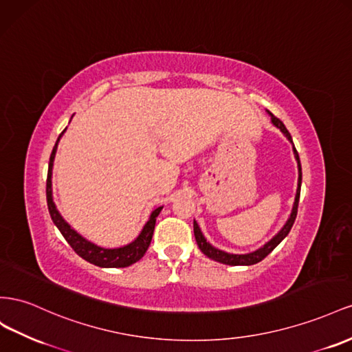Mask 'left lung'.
<instances>
[{"mask_svg": "<svg viewBox=\"0 0 352 352\" xmlns=\"http://www.w3.org/2000/svg\"><path fill=\"white\" fill-rule=\"evenodd\" d=\"M268 113L271 116L272 124H274L275 127H277V129H280V130L283 131V135L286 136V138L292 142V145H293L292 136H290V133L287 131L286 126H284L283 122H281L277 117H274L270 111H268ZM293 154H294V158H296V161H298V170H299L298 189H296V197H294V203H293V208H292L290 217L287 219L286 225H284V226L281 228L280 232H278L277 235H274L272 239H271L267 244H265L263 247H261V249H258V250H254V252H252V253H247V254H232V253H226V252H223V250L216 249V247H213L210 243H208V241L204 239V235H203L201 230H199L198 223L194 221V235H195L197 244H198V247H199V250H201V252L207 256V258H210V259H213V261H216V262L225 263V265H232V267H239V265H254V263H258V262H261L262 259L267 258V256L275 249V247H277L284 239H286L287 234H289L290 230H292L293 223H294V219H296L298 206H299V197H300V184H302L300 160H299L298 151H296V148H294V145H293Z\"/></svg>", "mask_w": 352, "mask_h": 352, "instance_id": "obj_1", "label": "left lung"}]
</instances>
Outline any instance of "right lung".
<instances>
[{
    "label": "right lung",
    "mask_w": 352,
    "mask_h": 352,
    "mask_svg": "<svg viewBox=\"0 0 352 352\" xmlns=\"http://www.w3.org/2000/svg\"><path fill=\"white\" fill-rule=\"evenodd\" d=\"M65 130L60 133L58 140H56V145L52 151L50 161H49V173H47L45 195H47V206H49L52 221L54 222L56 226H58V230L65 236V240L68 241V244L72 247L74 252L77 253L78 256H81L82 259H85L93 265H96V267H100V268H126V267H130L131 263H135L139 259L144 258V254H145V252L148 250V247L151 244V240H153L157 216L160 214L161 208H163V207H157L155 210L151 213L149 221L145 223L144 230L140 231V234L138 235V239L135 241H131V243L122 245V247H118V249H105V247H99L98 244L85 240L82 235H80L77 231L74 230V228H71V225L68 222L63 219L62 214L59 213L58 208H56V204L53 201V192H52L53 161H54L56 151H58V144H59V140L65 133Z\"/></svg>",
    "instance_id": "add662e5"
}]
</instances>
